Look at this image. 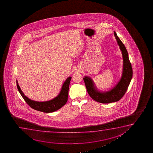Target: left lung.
Returning <instances> with one entry per match:
<instances>
[{
	"label": "left lung",
	"mask_w": 153,
	"mask_h": 153,
	"mask_svg": "<svg viewBox=\"0 0 153 153\" xmlns=\"http://www.w3.org/2000/svg\"><path fill=\"white\" fill-rule=\"evenodd\" d=\"M114 34L123 57V69L121 79L112 89L108 91H102L97 88L91 78L85 76L83 78L87 92L91 98L97 102L102 103H110L120 100L126 94L133 76L132 65L126 46L115 32H114Z\"/></svg>",
	"instance_id": "left-lung-1"
}]
</instances>
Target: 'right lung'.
<instances>
[{
  "label": "right lung",
  "instance_id": "add662e5",
  "mask_svg": "<svg viewBox=\"0 0 153 153\" xmlns=\"http://www.w3.org/2000/svg\"><path fill=\"white\" fill-rule=\"evenodd\" d=\"M71 78V77H68L65 80L62 85L60 92L56 97L50 100L46 101H36L27 98L22 91L17 80V88L25 102L32 109L45 113H50L61 109L67 102L68 96L69 84Z\"/></svg>",
  "mask_w": 153,
  "mask_h": 153
}]
</instances>
